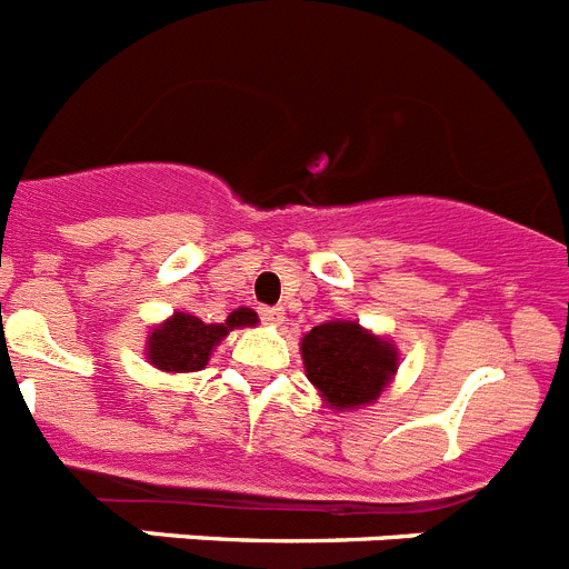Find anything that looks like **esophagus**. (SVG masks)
<instances>
[{
  "instance_id": "34e87169",
  "label": "esophagus",
  "mask_w": 569,
  "mask_h": 569,
  "mask_svg": "<svg viewBox=\"0 0 569 569\" xmlns=\"http://www.w3.org/2000/svg\"><path fill=\"white\" fill-rule=\"evenodd\" d=\"M259 317H261V322L273 325V328H276V325L284 322V310H281V308H261Z\"/></svg>"
}]
</instances>
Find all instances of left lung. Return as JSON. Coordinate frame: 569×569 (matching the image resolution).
I'll list each match as a JSON object with an SVG mask.
<instances>
[{
	"label": "left lung",
	"instance_id": "1",
	"mask_svg": "<svg viewBox=\"0 0 569 569\" xmlns=\"http://www.w3.org/2000/svg\"><path fill=\"white\" fill-rule=\"evenodd\" d=\"M308 380L331 409L351 411L368 406L388 388L397 373V348L366 331L359 322L331 319L302 337Z\"/></svg>",
	"mask_w": 569,
	"mask_h": 569
}]
</instances>
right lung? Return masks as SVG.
I'll return each mask as SVG.
<instances>
[{
  "mask_svg": "<svg viewBox=\"0 0 569 569\" xmlns=\"http://www.w3.org/2000/svg\"><path fill=\"white\" fill-rule=\"evenodd\" d=\"M259 322L256 310L238 308L232 310L224 322L207 325L192 313H181L174 310V317L167 322L152 328V333L146 337V359L154 368L169 373H187L201 371L210 362V353L232 328H252Z\"/></svg>",
  "mask_w": 569,
  "mask_h": 569,
  "instance_id": "right-lung-1",
  "label": "right lung"
}]
</instances>
